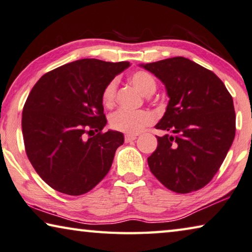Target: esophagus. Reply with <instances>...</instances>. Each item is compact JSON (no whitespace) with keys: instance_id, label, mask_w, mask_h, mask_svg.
I'll list each match as a JSON object with an SVG mask.
<instances>
[{"instance_id":"34e87169","label":"esophagus","mask_w":252,"mask_h":252,"mask_svg":"<svg viewBox=\"0 0 252 252\" xmlns=\"http://www.w3.org/2000/svg\"><path fill=\"white\" fill-rule=\"evenodd\" d=\"M136 138H137V137H136V135H131V134L125 135V142H126V143H129V142H131V141H135Z\"/></svg>"}]
</instances>
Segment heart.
I'll use <instances>...</instances> for the list:
<instances>
[{
  "label": "heart",
  "mask_w": 252,
  "mask_h": 252,
  "mask_svg": "<svg viewBox=\"0 0 252 252\" xmlns=\"http://www.w3.org/2000/svg\"><path fill=\"white\" fill-rule=\"evenodd\" d=\"M129 80L134 87L137 88L142 94L150 96L156 90V80L155 78L146 71L134 72L129 77ZM117 82L116 80H111L108 82L102 93V102L107 107L113 106L116 97ZM154 122V116L147 110L139 111H128L121 109L111 115L110 126L111 128L127 134H137L142 131L146 126L151 125Z\"/></svg>",
  "instance_id": "heart-1"
}]
</instances>
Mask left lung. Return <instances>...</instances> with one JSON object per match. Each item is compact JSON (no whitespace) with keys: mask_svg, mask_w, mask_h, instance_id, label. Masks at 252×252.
I'll use <instances>...</instances> for the list:
<instances>
[{"mask_svg":"<svg viewBox=\"0 0 252 252\" xmlns=\"http://www.w3.org/2000/svg\"><path fill=\"white\" fill-rule=\"evenodd\" d=\"M165 85L170 101L155 127L158 137L147 158L154 176L176 193L205 187L223 163L236 135L233 100L211 70L183 57L141 64Z\"/></svg>","mask_w":252,"mask_h":252,"instance_id":"left-lung-1","label":"left lung"}]
</instances>
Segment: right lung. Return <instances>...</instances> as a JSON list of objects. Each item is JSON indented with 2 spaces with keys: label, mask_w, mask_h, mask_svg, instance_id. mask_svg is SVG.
<instances>
[{
  "label": "right lung",
  "mask_w": 252,
  "mask_h": 252,
  "mask_svg": "<svg viewBox=\"0 0 252 252\" xmlns=\"http://www.w3.org/2000/svg\"><path fill=\"white\" fill-rule=\"evenodd\" d=\"M128 61L81 59L43 75L23 107L24 147L49 187L68 195L89 192L109 172L124 135L102 133V93ZM96 131L93 138L86 133Z\"/></svg>",
  "instance_id": "right-lung-1"
}]
</instances>
